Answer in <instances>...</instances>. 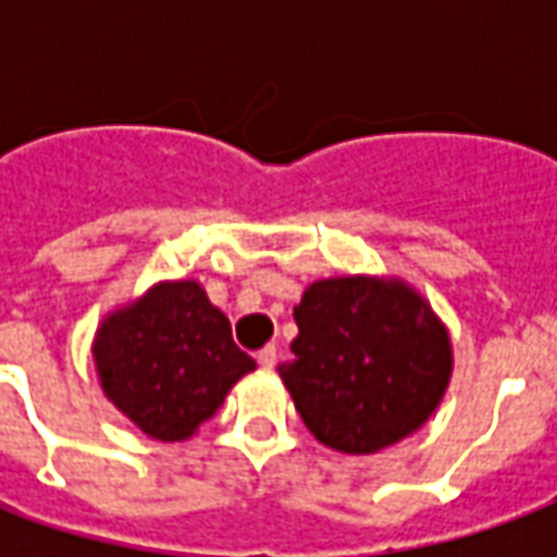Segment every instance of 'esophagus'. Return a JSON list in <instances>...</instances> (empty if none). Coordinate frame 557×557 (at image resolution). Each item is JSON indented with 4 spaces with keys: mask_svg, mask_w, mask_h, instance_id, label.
<instances>
[{
    "mask_svg": "<svg viewBox=\"0 0 557 557\" xmlns=\"http://www.w3.org/2000/svg\"><path fill=\"white\" fill-rule=\"evenodd\" d=\"M256 361H259V367L271 370V367L277 363V346H265V349L256 351Z\"/></svg>",
    "mask_w": 557,
    "mask_h": 557,
    "instance_id": "esophagus-1",
    "label": "esophagus"
}]
</instances>
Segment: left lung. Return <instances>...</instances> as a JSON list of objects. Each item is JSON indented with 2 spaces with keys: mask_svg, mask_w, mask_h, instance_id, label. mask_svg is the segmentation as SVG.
<instances>
[{
  "mask_svg": "<svg viewBox=\"0 0 557 557\" xmlns=\"http://www.w3.org/2000/svg\"><path fill=\"white\" fill-rule=\"evenodd\" d=\"M280 379L304 426L339 454H375L438 409L454 349L442 319L403 280L331 277L304 289Z\"/></svg>",
  "mask_w": 557,
  "mask_h": 557,
  "instance_id": "obj_1",
  "label": "left lung"
}]
</instances>
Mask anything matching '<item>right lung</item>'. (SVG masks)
<instances>
[{"instance_id":"right-lung-1","label":"right lung","mask_w":557,"mask_h":557,"mask_svg":"<svg viewBox=\"0 0 557 557\" xmlns=\"http://www.w3.org/2000/svg\"><path fill=\"white\" fill-rule=\"evenodd\" d=\"M107 399L158 442H184L256 361L196 280H172L110 313L95 334Z\"/></svg>"}]
</instances>
